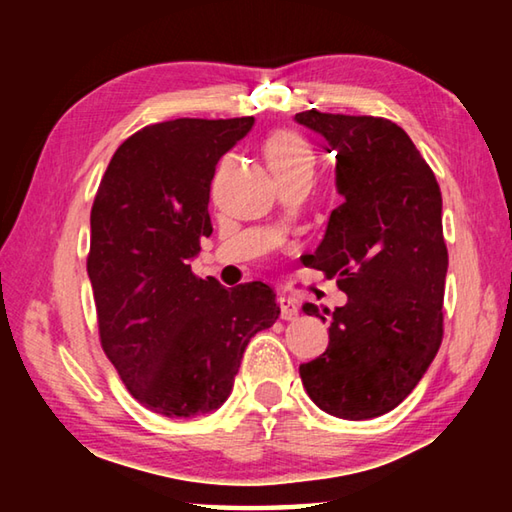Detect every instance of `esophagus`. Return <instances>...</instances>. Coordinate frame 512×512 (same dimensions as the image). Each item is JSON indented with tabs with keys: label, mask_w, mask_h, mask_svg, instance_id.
Returning a JSON list of instances; mask_svg holds the SVG:
<instances>
[{
	"label": "esophagus",
	"mask_w": 512,
	"mask_h": 512,
	"mask_svg": "<svg viewBox=\"0 0 512 512\" xmlns=\"http://www.w3.org/2000/svg\"><path fill=\"white\" fill-rule=\"evenodd\" d=\"M280 307H282V318H284V320H296L298 314H300L298 302L293 300V298L282 296V298H280Z\"/></svg>",
	"instance_id": "34e87169"
}]
</instances>
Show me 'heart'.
Instances as JSON below:
<instances>
[{"mask_svg":"<svg viewBox=\"0 0 512 512\" xmlns=\"http://www.w3.org/2000/svg\"><path fill=\"white\" fill-rule=\"evenodd\" d=\"M264 155L273 173L296 167H314V149L300 133L277 131L264 144Z\"/></svg>","mask_w":512,"mask_h":512,"instance_id":"heart-1","label":"heart"}]
</instances>
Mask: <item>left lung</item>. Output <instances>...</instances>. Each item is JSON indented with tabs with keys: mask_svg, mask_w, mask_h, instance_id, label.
<instances>
[{
	"mask_svg": "<svg viewBox=\"0 0 512 512\" xmlns=\"http://www.w3.org/2000/svg\"><path fill=\"white\" fill-rule=\"evenodd\" d=\"M296 121L336 153L343 196L307 266L336 277L348 296L332 311L327 350L300 366L302 386L336 418H377L418 386L443 341V196L391 119L311 108ZM302 311L320 316L311 302Z\"/></svg>",
	"mask_w": 512,
	"mask_h": 512,
	"instance_id": "1",
	"label": "left lung"
}]
</instances>
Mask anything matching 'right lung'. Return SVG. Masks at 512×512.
<instances>
[{"instance_id":"1","label":"right lung","mask_w":512,"mask_h":512,"mask_svg":"<svg viewBox=\"0 0 512 512\" xmlns=\"http://www.w3.org/2000/svg\"><path fill=\"white\" fill-rule=\"evenodd\" d=\"M253 124L183 117L144 126L112 155L94 196L88 275L101 348L128 393L167 418L219 409L248 341L280 316L268 284L225 289L189 264L212 235L216 162Z\"/></svg>"}]
</instances>
